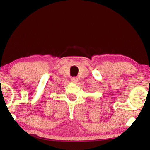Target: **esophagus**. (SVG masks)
Returning a JSON list of instances; mask_svg holds the SVG:
<instances>
[{
	"mask_svg": "<svg viewBox=\"0 0 150 150\" xmlns=\"http://www.w3.org/2000/svg\"><path fill=\"white\" fill-rule=\"evenodd\" d=\"M71 80L73 83H77L78 82V78H76V77H72L71 79Z\"/></svg>",
	"mask_w": 150,
	"mask_h": 150,
	"instance_id": "34e87169",
	"label": "esophagus"
}]
</instances>
